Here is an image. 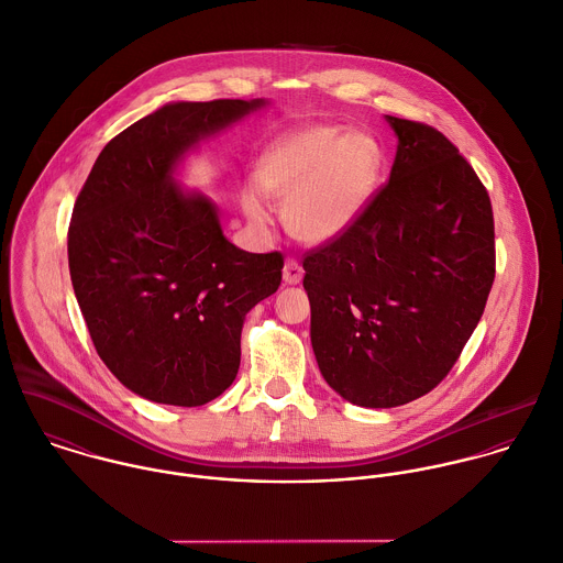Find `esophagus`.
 I'll return each mask as SVG.
<instances>
[{
	"instance_id": "obj_1",
	"label": "esophagus",
	"mask_w": 563,
	"mask_h": 563,
	"mask_svg": "<svg viewBox=\"0 0 563 563\" xmlns=\"http://www.w3.org/2000/svg\"><path fill=\"white\" fill-rule=\"evenodd\" d=\"M302 276H305L302 265H300L296 258H287V263H285V267H283V278H285V283H287V285H298V283L302 280Z\"/></svg>"
}]
</instances>
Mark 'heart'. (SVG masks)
Listing matches in <instances>:
<instances>
[{
	"label": "heart",
	"mask_w": 563,
	"mask_h": 563,
	"mask_svg": "<svg viewBox=\"0 0 563 563\" xmlns=\"http://www.w3.org/2000/svg\"><path fill=\"white\" fill-rule=\"evenodd\" d=\"M379 146L340 124H307L274 137L254 162L243 210L265 221V195L285 199L289 230L307 243H331L364 212L379 173Z\"/></svg>",
	"instance_id": "1"
}]
</instances>
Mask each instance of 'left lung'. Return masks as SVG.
<instances>
[{
  "label": "left lung",
  "mask_w": 563,
  "mask_h": 563,
  "mask_svg": "<svg viewBox=\"0 0 563 563\" xmlns=\"http://www.w3.org/2000/svg\"><path fill=\"white\" fill-rule=\"evenodd\" d=\"M386 120L399 137L390 179L349 232L302 261L320 373L362 408L434 390L496 278L492 199L472 164L434 126Z\"/></svg>",
  "instance_id": "left-lung-1"
}]
</instances>
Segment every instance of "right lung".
<instances>
[{"instance_id": "obj_1", "label": "right lung", "mask_w": 563, "mask_h": 563, "mask_svg": "<svg viewBox=\"0 0 563 563\" xmlns=\"http://www.w3.org/2000/svg\"><path fill=\"white\" fill-rule=\"evenodd\" d=\"M265 100L168 102L118 133L67 230L71 287L96 353L131 393L195 408L241 364L245 316L283 280V254L232 245L214 203L173 181L177 162Z\"/></svg>"}]
</instances>
